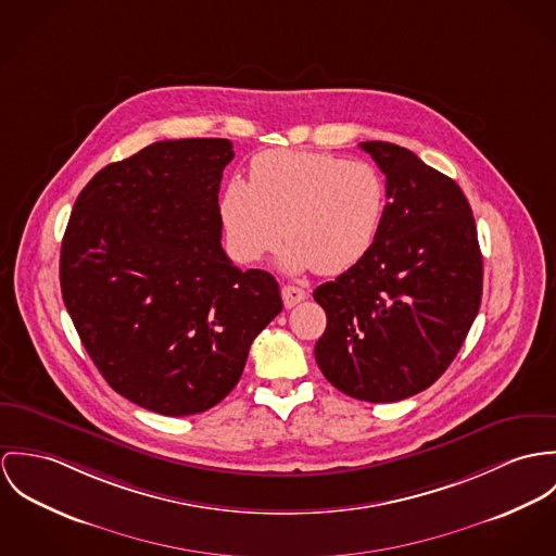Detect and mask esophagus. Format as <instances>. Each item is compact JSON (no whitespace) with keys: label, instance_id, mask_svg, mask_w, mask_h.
<instances>
[{"label":"esophagus","instance_id":"esophagus-1","mask_svg":"<svg viewBox=\"0 0 556 556\" xmlns=\"http://www.w3.org/2000/svg\"><path fill=\"white\" fill-rule=\"evenodd\" d=\"M281 299H283L286 307L292 308L307 299V292L303 288H299V286H283L281 288Z\"/></svg>","mask_w":556,"mask_h":556}]
</instances>
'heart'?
Wrapping results in <instances>:
<instances>
[{
  "label": "heart",
  "instance_id": "heart-1",
  "mask_svg": "<svg viewBox=\"0 0 556 556\" xmlns=\"http://www.w3.org/2000/svg\"><path fill=\"white\" fill-rule=\"evenodd\" d=\"M386 204V181L367 162L270 149L251 160L249 184L226 186L219 213L237 262L264 260L286 237L283 270L341 275L377 243Z\"/></svg>",
  "mask_w": 556,
  "mask_h": 556
}]
</instances>
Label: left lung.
Here are the masks:
<instances>
[{
	"label": "left lung",
	"mask_w": 556,
	"mask_h": 556,
	"mask_svg": "<svg viewBox=\"0 0 556 556\" xmlns=\"http://www.w3.org/2000/svg\"><path fill=\"white\" fill-rule=\"evenodd\" d=\"M386 175V217L369 255L315 288L324 377L352 399L394 403L432 386L482 303L471 206L450 177L392 142H361Z\"/></svg>",
	"instance_id": "obj_1"
}]
</instances>
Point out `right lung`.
<instances>
[{"label":"right lung","mask_w":556,"mask_h":556,"mask_svg":"<svg viewBox=\"0 0 556 556\" xmlns=\"http://www.w3.org/2000/svg\"><path fill=\"white\" fill-rule=\"evenodd\" d=\"M232 157L226 138L153 142L85 186L63 235V303L87 354L115 392L162 416L226 399L283 308L270 273H243L222 248Z\"/></svg>","instance_id":"add662e5"}]
</instances>
